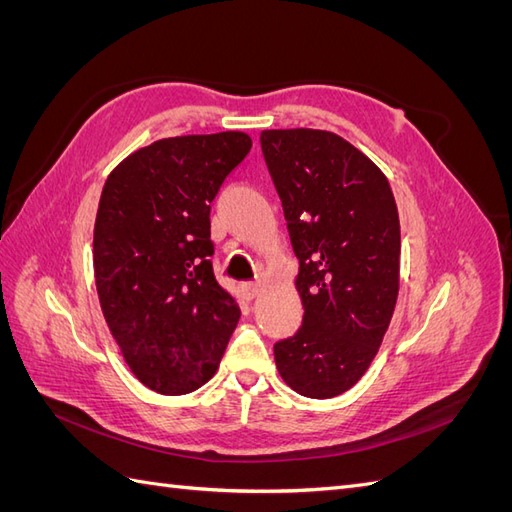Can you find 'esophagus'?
I'll list each match as a JSON object with an SVG mask.
<instances>
[{
	"mask_svg": "<svg viewBox=\"0 0 512 512\" xmlns=\"http://www.w3.org/2000/svg\"><path fill=\"white\" fill-rule=\"evenodd\" d=\"M241 288H243V294H245V299H247V301L256 299L258 294H260V290H262L260 282H247V284H243Z\"/></svg>",
	"mask_w": 512,
	"mask_h": 512,
	"instance_id": "1",
	"label": "esophagus"
}]
</instances>
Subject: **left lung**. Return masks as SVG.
<instances>
[{
    "label": "left lung",
    "instance_id": "1",
    "mask_svg": "<svg viewBox=\"0 0 512 512\" xmlns=\"http://www.w3.org/2000/svg\"><path fill=\"white\" fill-rule=\"evenodd\" d=\"M262 156L299 258L301 329L273 346L292 391L342 395L361 380L399 292V215L389 179L324 130H265Z\"/></svg>",
    "mask_w": 512,
    "mask_h": 512
}]
</instances>
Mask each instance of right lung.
<instances>
[{
    "label": "right lung",
    "instance_id": "right-lung-1",
    "mask_svg": "<svg viewBox=\"0 0 512 512\" xmlns=\"http://www.w3.org/2000/svg\"><path fill=\"white\" fill-rule=\"evenodd\" d=\"M250 149L243 132L162 138L104 183L94 228L102 314L134 376L156 393L200 389L239 322L213 275L209 213Z\"/></svg>",
    "mask_w": 512,
    "mask_h": 512
}]
</instances>
